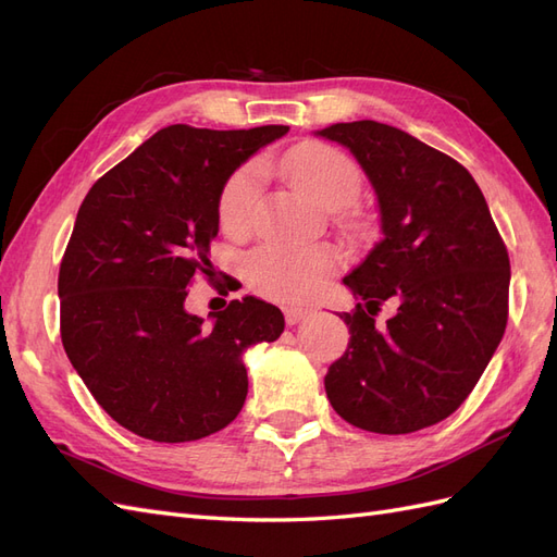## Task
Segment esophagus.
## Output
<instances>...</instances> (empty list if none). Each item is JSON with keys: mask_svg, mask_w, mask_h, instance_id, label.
Returning <instances> with one entry per match:
<instances>
[{"mask_svg": "<svg viewBox=\"0 0 557 557\" xmlns=\"http://www.w3.org/2000/svg\"><path fill=\"white\" fill-rule=\"evenodd\" d=\"M307 315H309V309L290 307V309H285V323H288V325H297V323H301V320H305Z\"/></svg>", "mask_w": 557, "mask_h": 557, "instance_id": "34e87169", "label": "esophagus"}]
</instances>
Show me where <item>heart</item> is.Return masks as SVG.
Instances as JSON below:
<instances>
[{
    "mask_svg": "<svg viewBox=\"0 0 557 557\" xmlns=\"http://www.w3.org/2000/svg\"><path fill=\"white\" fill-rule=\"evenodd\" d=\"M297 185V190L336 209L356 199L362 185L358 164L342 150L325 144L295 146L274 162ZM262 195V172L258 164H242L223 183L218 195V221L230 234H244L256 221ZM339 262L327 244L281 246L264 244L246 258L244 272L250 288L278 301H299L313 295Z\"/></svg>",
    "mask_w": 557,
    "mask_h": 557,
    "instance_id": "b5f03b06",
    "label": "heart"
}]
</instances>
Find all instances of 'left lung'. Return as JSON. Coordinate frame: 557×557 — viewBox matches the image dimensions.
<instances>
[{
  "label": "left lung",
  "instance_id": "obj_1",
  "mask_svg": "<svg viewBox=\"0 0 557 557\" xmlns=\"http://www.w3.org/2000/svg\"><path fill=\"white\" fill-rule=\"evenodd\" d=\"M372 181L383 239L344 283L360 301L342 313L344 356L325 376L346 423L409 434L448 418L474 391L509 318V252L476 181L460 162L376 121L336 123ZM400 301L383 329L385 298Z\"/></svg>",
  "mask_w": 557,
  "mask_h": 557
}]
</instances>
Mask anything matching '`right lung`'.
Returning <instances> with one entry per match:
<instances>
[{
    "mask_svg": "<svg viewBox=\"0 0 557 557\" xmlns=\"http://www.w3.org/2000/svg\"><path fill=\"white\" fill-rule=\"evenodd\" d=\"M285 132L170 125L83 199L58 276L62 346L99 407L144 440L227 428L248 393L244 350L285 327L256 297L232 299L211 327L183 309L190 281L213 276L223 183Z\"/></svg>",
    "mask_w": 557,
    "mask_h": 557,
    "instance_id": "obj_1",
    "label": "right lung"
}]
</instances>
